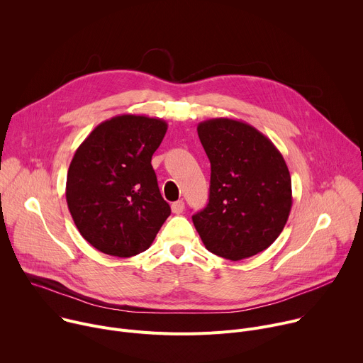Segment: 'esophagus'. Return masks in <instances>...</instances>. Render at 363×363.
<instances>
[{"label": "esophagus", "mask_w": 363, "mask_h": 363, "mask_svg": "<svg viewBox=\"0 0 363 363\" xmlns=\"http://www.w3.org/2000/svg\"><path fill=\"white\" fill-rule=\"evenodd\" d=\"M171 208H172V213H174V214H182L184 210H185V202H184L182 199L175 201V202L171 205Z\"/></svg>", "instance_id": "esophagus-1"}]
</instances>
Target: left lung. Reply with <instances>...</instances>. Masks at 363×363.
Wrapping results in <instances>:
<instances>
[{"label": "left lung", "mask_w": 363, "mask_h": 363, "mask_svg": "<svg viewBox=\"0 0 363 363\" xmlns=\"http://www.w3.org/2000/svg\"><path fill=\"white\" fill-rule=\"evenodd\" d=\"M211 162L210 202L192 216L216 255L238 262L272 245L293 203L291 178L274 143L251 125L216 118L196 128Z\"/></svg>", "instance_id": "8db88e82"}]
</instances>
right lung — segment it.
<instances>
[{"label": "right lung", "mask_w": 363, "mask_h": 363, "mask_svg": "<svg viewBox=\"0 0 363 363\" xmlns=\"http://www.w3.org/2000/svg\"><path fill=\"white\" fill-rule=\"evenodd\" d=\"M167 129L160 118L119 115L97 125L77 147L66 199L79 233L96 250L136 255L169 217L150 164Z\"/></svg>", "instance_id": "1"}]
</instances>
